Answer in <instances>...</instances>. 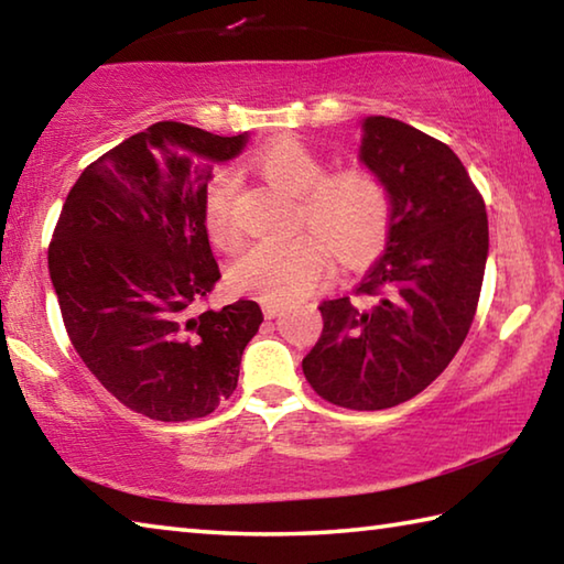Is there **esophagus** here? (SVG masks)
Returning a JSON list of instances; mask_svg holds the SVG:
<instances>
[{"mask_svg":"<svg viewBox=\"0 0 564 564\" xmlns=\"http://www.w3.org/2000/svg\"><path fill=\"white\" fill-rule=\"evenodd\" d=\"M281 311H283L281 303H269V301L263 303V316H265V318H275Z\"/></svg>","mask_w":564,"mask_h":564,"instance_id":"34e87169","label":"esophagus"}]
</instances>
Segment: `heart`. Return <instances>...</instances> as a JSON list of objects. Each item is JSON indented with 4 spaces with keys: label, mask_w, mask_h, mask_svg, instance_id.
Masks as SVG:
<instances>
[{
    "label": "heart",
    "mask_w": 564,
    "mask_h": 564,
    "mask_svg": "<svg viewBox=\"0 0 564 564\" xmlns=\"http://www.w3.org/2000/svg\"><path fill=\"white\" fill-rule=\"evenodd\" d=\"M256 169L271 186L299 198L295 221L316 234L343 263H360L383 241L388 194L368 169L326 174V161L301 141H273L256 156ZM236 181L218 174L206 191V228L216 246H236L231 216ZM328 269V256L316 238L295 236L285 243H253L228 269L231 289L269 303L295 301L308 293Z\"/></svg>",
    "instance_id": "1"
}]
</instances>
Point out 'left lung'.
Masks as SVG:
<instances>
[{
	"instance_id": "obj_1",
	"label": "left lung",
	"mask_w": 564,
	"mask_h": 564,
	"mask_svg": "<svg viewBox=\"0 0 564 564\" xmlns=\"http://www.w3.org/2000/svg\"><path fill=\"white\" fill-rule=\"evenodd\" d=\"M358 161L386 186V248L348 295L318 305L303 358L328 403L383 410L425 390L470 330L488 263V214L451 147L388 117L360 121Z\"/></svg>"
}]
</instances>
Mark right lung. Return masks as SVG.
<instances>
[{"label": "right lung", "instance_id": "add662e5", "mask_svg": "<svg viewBox=\"0 0 564 564\" xmlns=\"http://www.w3.org/2000/svg\"><path fill=\"white\" fill-rule=\"evenodd\" d=\"M248 131L218 137L159 121L82 171L50 246L72 346L109 393L151 420L214 413L263 321L256 301L194 313L221 279L206 231L214 164Z\"/></svg>", "mask_w": 564, "mask_h": 564}]
</instances>
